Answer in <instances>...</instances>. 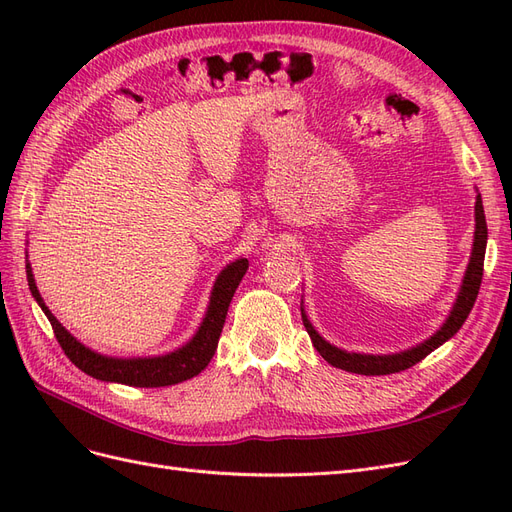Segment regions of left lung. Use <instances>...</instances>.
Returning a JSON list of instances; mask_svg holds the SVG:
<instances>
[{"label":"left lung","instance_id":"1","mask_svg":"<svg viewBox=\"0 0 512 512\" xmlns=\"http://www.w3.org/2000/svg\"><path fill=\"white\" fill-rule=\"evenodd\" d=\"M474 241H472V252H470V262L466 267V273H463L461 288L457 292V299L448 312L446 320L442 322V327L427 337L425 342L416 344L408 350L393 352V354H363V352H348L329 344L316 329L314 324L309 322L305 307L301 303V316L303 324L312 337L314 348L320 352V356L333 367L352 371V374H363V376H386V374H395V371H404L418 361H423L429 352L440 348L444 342H448L459 329L461 324L466 322L468 314L472 312L476 294L480 288V280H483V262H485V250H487V222H485V209H483V198H480L476 190V203H474Z\"/></svg>","mask_w":512,"mask_h":512}]
</instances>
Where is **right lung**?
I'll list each match as a JSON object with an SVG mask.
<instances>
[{
    "label": "right lung",
    "instance_id": "1",
    "mask_svg": "<svg viewBox=\"0 0 512 512\" xmlns=\"http://www.w3.org/2000/svg\"><path fill=\"white\" fill-rule=\"evenodd\" d=\"M247 267H250L247 258H237L232 260L230 265H226L218 277H215L205 318L200 322L198 331L194 333V337L188 344L177 348L175 352L160 354V356H134V359H119V356H106L81 344L79 339H76L64 324L51 314V309L46 307L42 294L36 286L34 271H32V265H29V260L25 265L29 290H32L34 299L42 307L44 316L49 318L57 342L61 348H64L68 359L91 378L102 380V382L143 386V389L179 384L183 380L198 376L200 371L209 365V361L215 354V348H218V342H220V333L224 329L228 305L232 297H235V290L241 284Z\"/></svg>",
    "mask_w": 512,
    "mask_h": 512
}]
</instances>
